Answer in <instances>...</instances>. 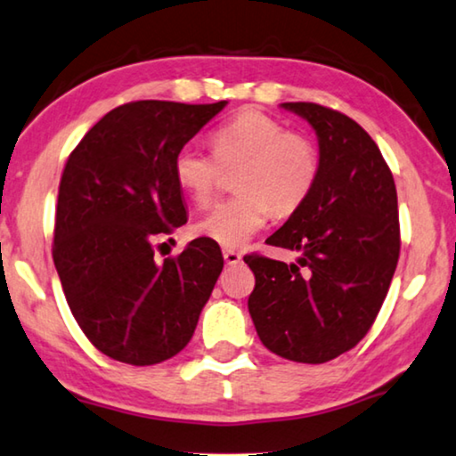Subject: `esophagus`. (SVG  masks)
Here are the masks:
<instances>
[{
  "label": "esophagus",
  "instance_id": "1",
  "mask_svg": "<svg viewBox=\"0 0 456 456\" xmlns=\"http://www.w3.org/2000/svg\"><path fill=\"white\" fill-rule=\"evenodd\" d=\"M223 258H225L229 266H233V265H240V262H241V254L235 252V249H231V248H225V249H223Z\"/></svg>",
  "mask_w": 456,
  "mask_h": 456
}]
</instances>
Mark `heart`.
<instances>
[{
    "label": "heart",
    "instance_id": "obj_1",
    "mask_svg": "<svg viewBox=\"0 0 456 456\" xmlns=\"http://www.w3.org/2000/svg\"><path fill=\"white\" fill-rule=\"evenodd\" d=\"M213 152L182 146L173 159L177 183L198 204L208 202L223 171L233 173L235 196L216 202L196 233L237 248L265 227L268 215L287 216L312 194L320 173L316 144L258 109H243L210 136Z\"/></svg>",
    "mask_w": 456,
    "mask_h": 456
}]
</instances>
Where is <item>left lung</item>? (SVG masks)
<instances>
[{"label":"left lung","mask_w":456,"mask_h":456,"mask_svg":"<svg viewBox=\"0 0 456 456\" xmlns=\"http://www.w3.org/2000/svg\"><path fill=\"white\" fill-rule=\"evenodd\" d=\"M283 107L316 130L320 173L307 200L266 240L299 260L243 256L256 277L248 310L273 354L324 363L368 335L387 297L401 252L396 188L357 121L316 102Z\"/></svg>","instance_id":"1"}]
</instances>
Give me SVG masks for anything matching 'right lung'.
Returning <instances> with one entry per match:
<instances>
[{
	"mask_svg": "<svg viewBox=\"0 0 456 456\" xmlns=\"http://www.w3.org/2000/svg\"><path fill=\"white\" fill-rule=\"evenodd\" d=\"M225 105L126 102L69 152L53 262L76 322L111 359L152 365L177 355L215 289L219 243L198 237L163 262L155 246L188 221L173 159Z\"/></svg>",
	"mask_w": 456,
	"mask_h": 456,
	"instance_id": "obj_1",
	"label": "right lung"
}]
</instances>
